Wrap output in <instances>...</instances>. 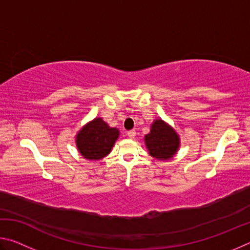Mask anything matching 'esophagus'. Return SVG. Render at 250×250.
Instances as JSON below:
<instances>
[{"label":"esophagus","instance_id":"34e87169","mask_svg":"<svg viewBox=\"0 0 250 250\" xmlns=\"http://www.w3.org/2000/svg\"><path fill=\"white\" fill-rule=\"evenodd\" d=\"M128 137L129 138H131V139H133L134 137H135V131L134 130H130V131H128Z\"/></svg>","mask_w":250,"mask_h":250}]
</instances>
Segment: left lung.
Listing matches in <instances>:
<instances>
[{"mask_svg": "<svg viewBox=\"0 0 250 250\" xmlns=\"http://www.w3.org/2000/svg\"><path fill=\"white\" fill-rule=\"evenodd\" d=\"M145 141L150 155L158 160L173 158L180 146L179 134L161 119L154 120L150 133L145 137Z\"/></svg>", "mask_w": 250, "mask_h": 250, "instance_id": "obj_1", "label": "left lung"}]
</instances>
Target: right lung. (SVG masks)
<instances>
[{"instance_id": "add662e5", "label": "right lung", "mask_w": 250, "mask_h": 250, "mask_svg": "<svg viewBox=\"0 0 250 250\" xmlns=\"http://www.w3.org/2000/svg\"><path fill=\"white\" fill-rule=\"evenodd\" d=\"M118 138L119 130L109 126L101 118H95L79 130L76 146L84 159L100 160L110 153Z\"/></svg>"}]
</instances>
